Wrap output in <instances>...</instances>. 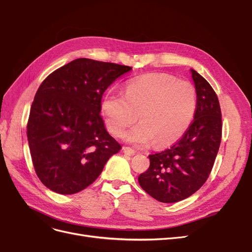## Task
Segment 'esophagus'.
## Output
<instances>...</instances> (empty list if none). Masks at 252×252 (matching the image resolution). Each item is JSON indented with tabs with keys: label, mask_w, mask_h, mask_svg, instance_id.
Wrapping results in <instances>:
<instances>
[{
	"label": "esophagus",
	"mask_w": 252,
	"mask_h": 252,
	"mask_svg": "<svg viewBox=\"0 0 252 252\" xmlns=\"http://www.w3.org/2000/svg\"><path fill=\"white\" fill-rule=\"evenodd\" d=\"M123 151H124L125 155H127L129 157H132V156L135 155V150H133L130 147H123Z\"/></svg>",
	"instance_id": "obj_1"
}]
</instances>
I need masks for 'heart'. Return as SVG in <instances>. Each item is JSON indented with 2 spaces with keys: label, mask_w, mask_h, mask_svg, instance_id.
<instances>
[{
  "label": "heart",
  "mask_w": 252,
  "mask_h": 252,
  "mask_svg": "<svg viewBox=\"0 0 252 252\" xmlns=\"http://www.w3.org/2000/svg\"><path fill=\"white\" fill-rule=\"evenodd\" d=\"M195 109L192 84L162 73L129 81L125 94L109 93L102 102L106 126L114 135H121L139 117L141 123L123 138L140 146L154 141L155 146L164 147L177 141L191 123Z\"/></svg>",
  "instance_id": "1"
}]
</instances>
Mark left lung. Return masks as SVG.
<instances>
[{"label": "left lung", "instance_id": "8db88e82", "mask_svg": "<svg viewBox=\"0 0 252 252\" xmlns=\"http://www.w3.org/2000/svg\"><path fill=\"white\" fill-rule=\"evenodd\" d=\"M196 93L194 119L182 138L168 149L150 155V166L139 184L162 203L187 199L207 181L222 138V114L210 84L190 69Z\"/></svg>", "mask_w": 252, "mask_h": 252}]
</instances>
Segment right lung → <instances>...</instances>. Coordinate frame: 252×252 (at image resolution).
<instances>
[{"label": "right lung", "instance_id": "right-lung-1", "mask_svg": "<svg viewBox=\"0 0 252 252\" xmlns=\"http://www.w3.org/2000/svg\"><path fill=\"white\" fill-rule=\"evenodd\" d=\"M131 67L77 59L50 73L30 108L27 138L36 175L60 194L88 187L121 145L101 117L105 90Z\"/></svg>", "mask_w": 252, "mask_h": 252}]
</instances>
